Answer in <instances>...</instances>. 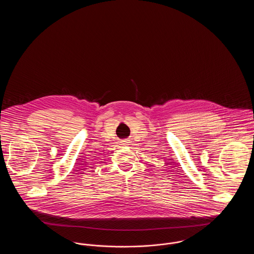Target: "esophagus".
Segmentation results:
<instances>
[{
    "label": "esophagus",
    "mask_w": 254,
    "mask_h": 254,
    "mask_svg": "<svg viewBox=\"0 0 254 254\" xmlns=\"http://www.w3.org/2000/svg\"><path fill=\"white\" fill-rule=\"evenodd\" d=\"M120 143H121V145H123V146H127V145H128V142H127V140H123V141H121Z\"/></svg>",
    "instance_id": "1"
}]
</instances>
